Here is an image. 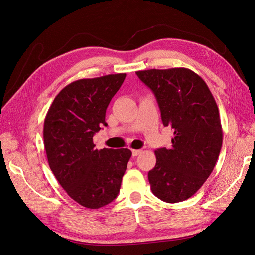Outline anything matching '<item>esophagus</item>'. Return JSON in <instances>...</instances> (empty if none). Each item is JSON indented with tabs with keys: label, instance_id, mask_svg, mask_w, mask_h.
I'll return each mask as SVG.
<instances>
[{
	"label": "esophagus",
	"instance_id": "1",
	"mask_svg": "<svg viewBox=\"0 0 255 255\" xmlns=\"http://www.w3.org/2000/svg\"><path fill=\"white\" fill-rule=\"evenodd\" d=\"M140 153H141V150H132L133 156H138V155H139Z\"/></svg>",
	"mask_w": 255,
	"mask_h": 255
}]
</instances>
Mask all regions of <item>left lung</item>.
Returning a JSON list of instances; mask_svg holds the SVG:
<instances>
[{
    "label": "left lung",
    "mask_w": 255,
    "mask_h": 255,
    "mask_svg": "<svg viewBox=\"0 0 255 255\" xmlns=\"http://www.w3.org/2000/svg\"><path fill=\"white\" fill-rule=\"evenodd\" d=\"M136 74L155 96L165 127L173 129L170 148L155 151L148 173L161 201L182 202L201 188L222 145L218 106L201 76L187 68L150 69Z\"/></svg>",
    "instance_id": "obj_1"
}]
</instances>
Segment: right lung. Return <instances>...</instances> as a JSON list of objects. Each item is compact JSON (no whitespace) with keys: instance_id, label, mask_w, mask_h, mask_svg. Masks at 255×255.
Instances as JSON below:
<instances>
[{"instance_id":"1","label":"right lung","mask_w":255,"mask_h":255,"mask_svg":"<svg viewBox=\"0 0 255 255\" xmlns=\"http://www.w3.org/2000/svg\"><path fill=\"white\" fill-rule=\"evenodd\" d=\"M126 73L70 83L54 99L44 119L43 141L49 166L75 202L87 208L105 206L118 196L132 152L95 149L94 135L105 122L112 98Z\"/></svg>"}]
</instances>
